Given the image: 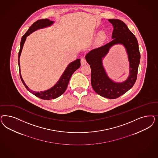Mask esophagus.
Wrapping results in <instances>:
<instances>
[{"label": "esophagus", "instance_id": "obj_1", "mask_svg": "<svg viewBox=\"0 0 158 158\" xmlns=\"http://www.w3.org/2000/svg\"><path fill=\"white\" fill-rule=\"evenodd\" d=\"M81 66L85 65L87 64V61H86V59L85 58H81Z\"/></svg>", "mask_w": 158, "mask_h": 158}]
</instances>
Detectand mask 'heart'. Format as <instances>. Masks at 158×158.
<instances>
[{"instance_id": "1", "label": "heart", "mask_w": 158, "mask_h": 158, "mask_svg": "<svg viewBox=\"0 0 158 158\" xmlns=\"http://www.w3.org/2000/svg\"><path fill=\"white\" fill-rule=\"evenodd\" d=\"M104 36H105V34H104L103 32H101L99 34V37H100V38H103Z\"/></svg>"}]
</instances>
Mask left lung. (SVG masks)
Listing matches in <instances>:
<instances>
[{"label":"left lung","mask_w":158,"mask_h":158,"mask_svg":"<svg viewBox=\"0 0 158 158\" xmlns=\"http://www.w3.org/2000/svg\"><path fill=\"white\" fill-rule=\"evenodd\" d=\"M113 27L112 41L87 53L85 59L91 69V85L95 92L108 99H116L125 94L134 85L140 61L137 40L126 24L118 19H109ZM125 47L129 61V74L124 82H116L108 76L102 64V59L109 49L115 44Z\"/></svg>","instance_id":"left-lung-1"}]
</instances>
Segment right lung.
I'll return each mask as SVG.
<instances>
[{"mask_svg": "<svg viewBox=\"0 0 158 158\" xmlns=\"http://www.w3.org/2000/svg\"><path fill=\"white\" fill-rule=\"evenodd\" d=\"M53 23H54L53 21L50 20L49 19H41L35 22L29 28L28 30L26 32V34L22 36L20 42V51L19 52V56H18V64L19 66V72H20L21 81L23 82L24 85L25 86L28 91L31 92L36 97H38L44 100H50L52 99H55L56 98L61 95L66 91L72 74L81 66L80 59H77L76 60L72 61L70 63H69V65L67 66L65 70L63 72V73L62 74L59 80L56 82V84L50 89H47L46 91L40 92L34 91L30 89L26 85L21 74L20 57L21 53L24 44L25 43L27 36L30 35L31 34H32L35 31L50 27Z\"/></svg>", "mask_w": 158, "mask_h": 158, "instance_id": "add662e5", "label": "right lung"}]
</instances>
